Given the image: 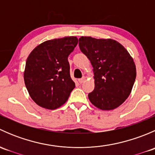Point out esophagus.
Listing matches in <instances>:
<instances>
[{"instance_id": "obj_1", "label": "esophagus", "mask_w": 155, "mask_h": 155, "mask_svg": "<svg viewBox=\"0 0 155 155\" xmlns=\"http://www.w3.org/2000/svg\"><path fill=\"white\" fill-rule=\"evenodd\" d=\"M85 80V76H83V77L79 79V83H82V82H83Z\"/></svg>"}]
</instances>
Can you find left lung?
Listing matches in <instances>:
<instances>
[{"label": "left lung", "mask_w": 155, "mask_h": 155, "mask_svg": "<svg viewBox=\"0 0 155 155\" xmlns=\"http://www.w3.org/2000/svg\"><path fill=\"white\" fill-rule=\"evenodd\" d=\"M79 48L93 67L94 89L89 101L102 110L118 107L129 97L137 76L134 60L127 49L111 39L81 37Z\"/></svg>", "instance_id": "8db88e82"}]
</instances>
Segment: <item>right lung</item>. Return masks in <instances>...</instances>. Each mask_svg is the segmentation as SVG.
Here are the masks:
<instances>
[{
    "label": "right lung",
    "mask_w": 155,
    "mask_h": 155,
    "mask_svg": "<svg viewBox=\"0 0 155 155\" xmlns=\"http://www.w3.org/2000/svg\"><path fill=\"white\" fill-rule=\"evenodd\" d=\"M78 43L76 37L47 40L37 46L26 61L25 86L40 107L55 109L68 101L75 86L68 56Z\"/></svg>",
    "instance_id": "add662e5"
}]
</instances>
